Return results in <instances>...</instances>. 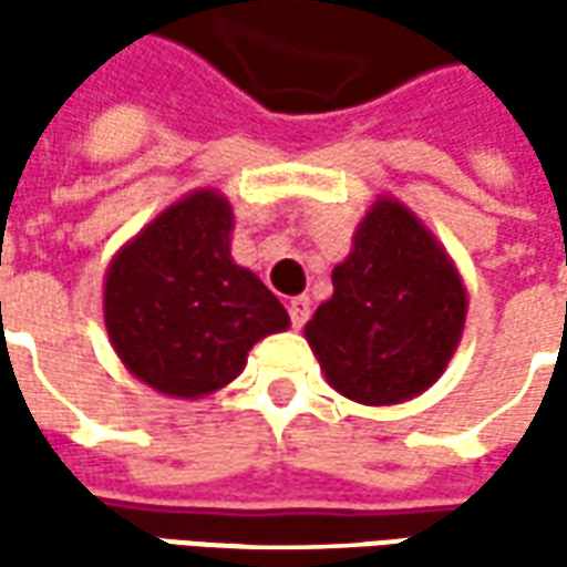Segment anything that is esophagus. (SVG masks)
<instances>
[{"label": "esophagus", "instance_id": "obj_1", "mask_svg": "<svg viewBox=\"0 0 567 567\" xmlns=\"http://www.w3.org/2000/svg\"><path fill=\"white\" fill-rule=\"evenodd\" d=\"M287 312H290L293 328H302V324H306V318H309V299H306V296H296V299H290Z\"/></svg>", "mask_w": 567, "mask_h": 567}]
</instances>
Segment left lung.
I'll return each instance as SVG.
<instances>
[{
  "instance_id": "left-lung-1",
  "label": "left lung",
  "mask_w": 567,
  "mask_h": 567,
  "mask_svg": "<svg viewBox=\"0 0 567 567\" xmlns=\"http://www.w3.org/2000/svg\"><path fill=\"white\" fill-rule=\"evenodd\" d=\"M331 284L334 296L318 306L306 340L343 398L381 406L435 384L461 340L467 293L406 207L375 202Z\"/></svg>"
}]
</instances>
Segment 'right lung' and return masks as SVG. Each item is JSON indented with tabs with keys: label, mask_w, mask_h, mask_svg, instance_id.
<instances>
[{
	"label": "right lung",
	"mask_w": 567,
	"mask_h": 567,
	"mask_svg": "<svg viewBox=\"0 0 567 567\" xmlns=\"http://www.w3.org/2000/svg\"><path fill=\"white\" fill-rule=\"evenodd\" d=\"M233 207L195 192L142 229L106 271L103 316L125 369L169 398L233 381L261 338L290 324L280 299L229 258Z\"/></svg>",
	"instance_id": "obj_1"
}]
</instances>
